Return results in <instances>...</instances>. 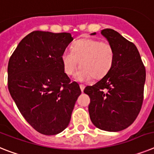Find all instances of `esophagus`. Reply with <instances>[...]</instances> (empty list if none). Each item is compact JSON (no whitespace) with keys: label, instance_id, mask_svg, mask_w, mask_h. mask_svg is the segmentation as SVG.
Returning a JSON list of instances; mask_svg holds the SVG:
<instances>
[{"label":"esophagus","instance_id":"34e87169","mask_svg":"<svg viewBox=\"0 0 154 154\" xmlns=\"http://www.w3.org/2000/svg\"><path fill=\"white\" fill-rule=\"evenodd\" d=\"M80 88H81V91H84V90H85V85H80Z\"/></svg>","mask_w":154,"mask_h":154}]
</instances>
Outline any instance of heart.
Returning <instances> with one entry per match:
<instances>
[{
  "label": "heart",
  "instance_id": "heart-1",
  "mask_svg": "<svg viewBox=\"0 0 154 154\" xmlns=\"http://www.w3.org/2000/svg\"><path fill=\"white\" fill-rule=\"evenodd\" d=\"M114 60V49L110 42L91 38L77 41L71 50L66 49L61 56L64 72L68 76L75 73L80 61L81 69L76 75L78 81L103 78L111 70Z\"/></svg>",
  "mask_w": 154,
  "mask_h": 154
}]
</instances>
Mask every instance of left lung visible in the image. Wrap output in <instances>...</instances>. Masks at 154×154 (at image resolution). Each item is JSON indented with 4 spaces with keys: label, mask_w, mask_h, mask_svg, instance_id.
Instances as JSON below:
<instances>
[{
    "label": "left lung",
    "mask_w": 154,
    "mask_h": 154,
    "mask_svg": "<svg viewBox=\"0 0 154 154\" xmlns=\"http://www.w3.org/2000/svg\"><path fill=\"white\" fill-rule=\"evenodd\" d=\"M101 33L114 49V63L101 81L86 87L84 92L91 99L92 123L101 130L119 132L129 127L140 113L146 69L133 42L113 29H103Z\"/></svg>",
    "instance_id": "left-lung-1"
}]
</instances>
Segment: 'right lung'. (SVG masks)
I'll return each mask as SVG.
<instances>
[{
    "label": "right lung",
    "instance_id": "1",
    "mask_svg": "<svg viewBox=\"0 0 154 154\" xmlns=\"http://www.w3.org/2000/svg\"><path fill=\"white\" fill-rule=\"evenodd\" d=\"M73 39L69 33L34 31L19 42L9 60L11 95L25 120L43 135L66 129L81 94L78 84L64 73L61 61Z\"/></svg>",
    "mask_w": 154,
    "mask_h": 154
}]
</instances>
